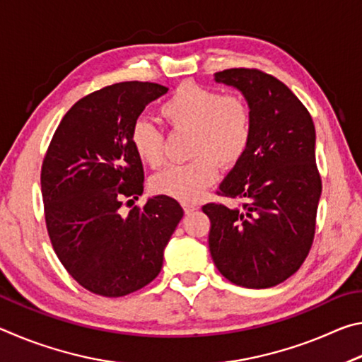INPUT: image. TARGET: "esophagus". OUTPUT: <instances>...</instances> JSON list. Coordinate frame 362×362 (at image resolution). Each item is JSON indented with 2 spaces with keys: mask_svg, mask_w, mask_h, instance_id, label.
<instances>
[{
  "mask_svg": "<svg viewBox=\"0 0 362 362\" xmlns=\"http://www.w3.org/2000/svg\"><path fill=\"white\" fill-rule=\"evenodd\" d=\"M182 207H183V211H185V214H192L193 211L198 209V206H196L194 203H182Z\"/></svg>",
  "mask_w": 362,
  "mask_h": 362,
  "instance_id": "34e87169",
  "label": "esophagus"
}]
</instances>
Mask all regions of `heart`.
<instances>
[{
  "label": "heart",
  "instance_id": "b5f03b06",
  "mask_svg": "<svg viewBox=\"0 0 362 362\" xmlns=\"http://www.w3.org/2000/svg\"><path fill=\"white\" fill-rule=\"evenodd\" d=\"M159 113L173 129L192 131V161L168 166L153 179L155 192L183 203L196 201L216 182L218 164L233 168L240 163L252 139V112L247 100L236 94L185 83L163 103ZM131 145L148 166L163 163L164 134L150 121L134 122Z\"/></svg>",
  "mask_w": 362,
  "mask_h": 362
}]
</instances>
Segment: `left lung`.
I'll return each instance as SVG.
<instances>
[{
    "instance_id": "1",
    "label": "left lung",
    "mask_w": 362,
    "mask_h": 362,
    "mask_svg": "<svg viewBox=\"0 0 362 362\" xmlns=\"http://www.w3.org/2000/svg\"><path fill=\"white\" fill-rule=\"evenodd\" d=\"M216 81L246 97L252 139L218 188L240 206H203L211 255L233 284L267 289L302 267L315 240L322 189L315 124L297 95L265 71L230 69L216 73Z\"/></svg>"
}]
</instances>
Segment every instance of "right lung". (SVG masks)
Returning a JSON list of instances; mask_svg holds the SVG:
<instances>
[{
	"label": "right lung",
	"instance_id": "right-lung-1",
	"mask_svg": "<svg viewBox=\"0 0 362 362\" xmlns=\"http://www.w3.org/2000/svg\"><path fill=\"white\" fill-rule=\"evenodd\" d=\"M156 83L124 81L79 99L60 121L41 168L45 218L54 252L84 289L122 297L142 289L163 267L164 247L183 217L174 198L144 193V166L131 129L150 102L168 93Z\"/></svg>",
	"mask_w": 362,
	"mask_h": 362
}]
</instances>
